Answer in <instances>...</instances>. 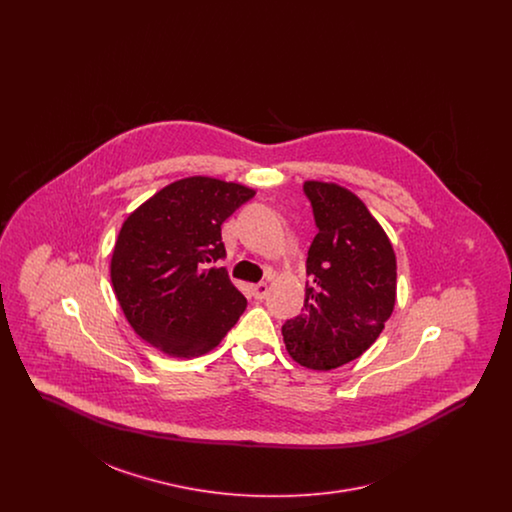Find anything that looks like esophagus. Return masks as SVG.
Returning a JSON list of instances; mask_svg holds the SVG:
<instances>
[{"label": "esophagus", "mask_w": 512, "mask_h": 512, "mask_svg": "<svg viewBox=\"0 0 512 512\" xmlns=\"http://www.w3.org/2000/svg\"><path fill=\"white\" fill-rule=\"evenodd\" d=\"M251 292H253V297H255L257 301H261V299H265V297H267L268 286L265 282H259V284H255V286H253V290H251Z\"/></svg>", "instance_id": "esophagus-1"}]
</instances>
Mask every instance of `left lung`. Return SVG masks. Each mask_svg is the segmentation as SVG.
Segmentation results:
<instances>
[{"label": "left lung", "instance_id": "8db88e82", "mask_svg": "<svg viewBox=\"0 0 512 512\" xmlns=\"http://www.w3.org/2000/svg\"><path fill=\"white\" fill-rule=\"evenodd\" d=\"M318 234L309 247L305 303L282 336L295 363L332 370L361 357L393 313L397 263L384 228L338 184L307 180Z\"/></svg>", "mask_w": 512, "mask_h": 512}]
</instances>
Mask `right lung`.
I'll return each instance as SVG.
<instances>
[{
    "label": "right lung",
    "instance_id": "add662e5",
    "mask_svg": "<svg viewBox=\"0 0 512 512\" xmlns=\"http://www.w3.org/2000/svg\"><path fill=\"white\" fill-rule=\"evenodd\" d=\"M255 190L209 176L165 186L124 220L111 282L134 332L176 359L209 353L247 307L226 268L220 226Z\"/></svg>",
    "mask_w": 512,
    "mask_h": 512
}]
</instances>
